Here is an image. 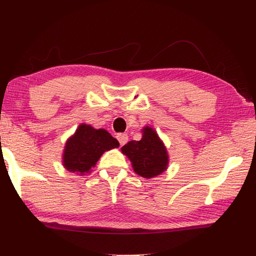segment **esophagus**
<instances>
[{
	"mask_svg": "<svg viewBox=\"0 0 256 256\" xmlns=\"http://www.w3.org/2000/svg\"><path fill=\"white\" fill-rule=\"evenodd\" d=\"M116 138H118V142H120L121 146L126 144V143H127V141H128V135L127 134H118Z\"/></svg>",
	"mask_w": 256,
	"mask_h": 256,
	"instance_id": "esophagus-1",
	"label": "esophagus"
}]
</instances>
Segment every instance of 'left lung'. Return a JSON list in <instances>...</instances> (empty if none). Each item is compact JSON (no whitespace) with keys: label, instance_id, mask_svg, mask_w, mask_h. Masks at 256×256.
<instances>
[{"label":"left lung","instance_id":"left-lung-1","mask_svg":"<svg viewBox=\"0 0 256 256\" xmlns=\"http://www.w3.org/2000/svg\"><path fill=\"white\" fill-rule=\"evenodd\" d=\"M130 160L132 169L143 178H152L166 170L169 155L157 132L146 126L142 129V138L130 141L121 148Z\"/></svg>","mask_w":256,"mask_h":256}]
</instances>
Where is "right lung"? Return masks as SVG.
<instances>
[{
	"mask_svg": "<svg viewBox=\"0 0 256 256\" xmlns=\"http://www.w3.org/2000/svg\"><path fill=\"white\" fill-rule=\"evenodd\" d=\"M120 143L104 129H96L90 124H80L74 135L66 141L62 166L66 170L82 176L96 166L107 150L118 148Z\"/></svg>",
	"mask_w": 256,
	"mask_h": 256,
	"instance_id": "1",
	"label": "right lung"
}]
</instances>
